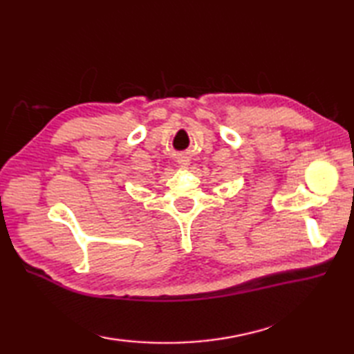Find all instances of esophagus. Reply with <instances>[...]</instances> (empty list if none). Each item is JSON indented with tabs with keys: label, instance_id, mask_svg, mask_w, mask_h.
I'll return each mask as SVG.
<instances>
[{
	"label": "esophagus",
	"instance_id": "34e87169",
	"mask_svg": "<svg viewBox=\"0 0 354 354\" xmlns=\"http://www.w3.org/2000/svg\"><path fill=\"white\" fill-rule=\"evenodd\" d=\"M178 164L181 165V167H187V165L190 164V156L187 153H179L178 155Z\"/></svg>",
	"mask_w": 354,
	"mask_h": 354
}]
</instances>
